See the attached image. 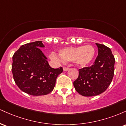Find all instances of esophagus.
Wrapping results in <instances>:
<instances>
[{
  "instance_id": "1",
  "label": "esophagus",
  "mask_w": 126,
  "mask_h": 126,
  "mask_svg": "<svg viewBox=\"0 0 126 126\" xmlns=\"http://www.w3.org/2000/svg\"><path fill=\"white\" fill-rule=\"evenodd\" d=\"M69 69H69V67H63V70H64V71H67Z\"/></svg>"
}]
</instances>
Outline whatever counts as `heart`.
<instances>
[{
    "mask_svg": "<svg viewBox=\"0 0 126 126\" xmlns=\"http://www.w3.org/2000/svg\"><path fill=\"white\" fill-rule=\"evenodd\" d=\"M59 55L51 53L50 58L57 62L72 61L80 67H85L93 61L95 56V50L91 45L79 47H64L59 51Z\"/></svg>",
    "mask_w": 126,
    "mask_h": 126,
    "instance_id": "1",
    "label": "heart"
}]
</instances>
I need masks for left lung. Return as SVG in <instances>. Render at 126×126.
I'll use <instances>...</instances> for the list:
<instances>
[{"label": "left lung", "mask_w": 126, "mask_h": 126, "mask_svg": "<svg viewBox=\"0 0 126 126\" xmlns=\"http://www.w3.org/2000/svg\"><path fill=\"white\" fill-rule=\"evenodd\" d=\"M98 54L90 67L79 70V76L73 82L79 94L84 96L98 95L107 89L114 73L115 59L111 49L103 44L95 43Z\"/></svg>", "instance_id": "left-lung-1"}]
</instances>
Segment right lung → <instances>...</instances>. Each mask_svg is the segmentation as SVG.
<instances>
[{"mask_svg":"<svg viewBox=\"0 0 126 126\" xmlns=\"http://www.w3.org/2000/svg\"><path fill=\"white\" fill-rule=\"evenodd\" d=\"M41 41L22 45L12 57V72L16 84L23 92L34 96L45 95L54 89L62 67L51 68L40 48Z\"/></svg>","mask_w":126,"mask_h":126,"instance_id":"1","label":"right lung"}]
</instances>
